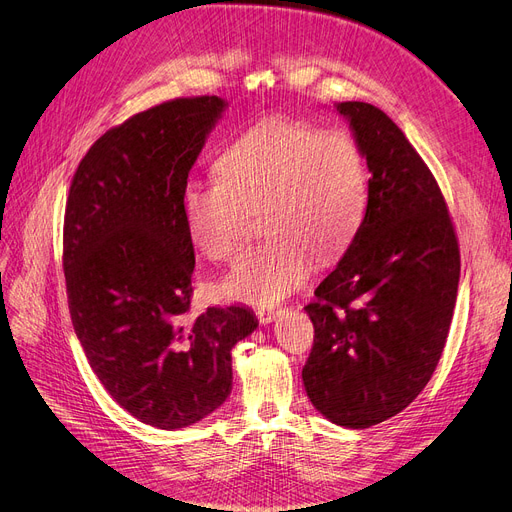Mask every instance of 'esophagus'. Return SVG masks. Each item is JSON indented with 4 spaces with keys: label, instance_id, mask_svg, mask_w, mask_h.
Here are the masks:
<instances>
[{
    "label": "esophagus",
    "instance_id": "34e87169",
    "mask_svg": "<svg viewBox=\"0 0 512 512\" xmlns=\"http://www.w3.org/2000/svg\"><path fill=\"white\" fill-rule=\"evenodd\" d=\"M280 314H282L280 307H258V309H256V316H258V320H260L262 324L273 322Z\"/></svg>",
    "mask_w": 512,
    "mask_h": 512
}]
</instances>
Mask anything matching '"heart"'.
<instances>
[{"label":"heart","instance_id":"1","mask_svg":"<svg viewBox=\"0 0 512 512\" xmlns=\"http://www.w3.org/2000/svg\"><path fill=\"white\" fill-rule=\"evenodd\" d=\"M367 162L344 130L271 117L239 134L215 160V181L190 183L181 196L188 237L209 260L224 262L243 239L247 211H260L271 235L243 252L222 277L228 301L271 307L297 290L320 260L342 254L367 207Z\"/></svg>","mask_w":512,"mask_h":512}]
</instances>
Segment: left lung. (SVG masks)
I'll list each match as a JSON object with an SVG mask.
<instances>
[{
	"label": "left lung",
	"mask_w": 512,
	"mask_h": 512,
	"mask_svg": "<svg viewBox=\"0 0 512 512\" xmlns=\"http://www.w3.org/2000/svg\"><path fill=\"white\" fill-rule=\"evenodd\" d=\"M337 113L365 153L367 209L305 305L316 335L303 384L331 423L365 429L410 406L436 371L461 262L438 183L395 121L367 102Z\"/></svg>",
	"instance_id": "8db88e82"
}]
</instances>
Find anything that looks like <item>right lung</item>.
I'll use <instances>...</instances> for the list:
<instances>
[{"label":"right lung","instance_id":"obj_1","mask_svg":"<svg viewBox=\"0 0 512 512\" xmlns=\"http://www.w3.org/2000/svg\"><path fill=\"white\" fill-rule=\"evenodd\" d=\"M226 106L218 96L177 98L104 132L76 168L66 205L64 273L76 337L117 404L168 431L224 404L230 350L258 327L243 305L185 320L194 245L181 196Z\"/></svg>","mask_w":512,"mask_h":512}]
</instances>
